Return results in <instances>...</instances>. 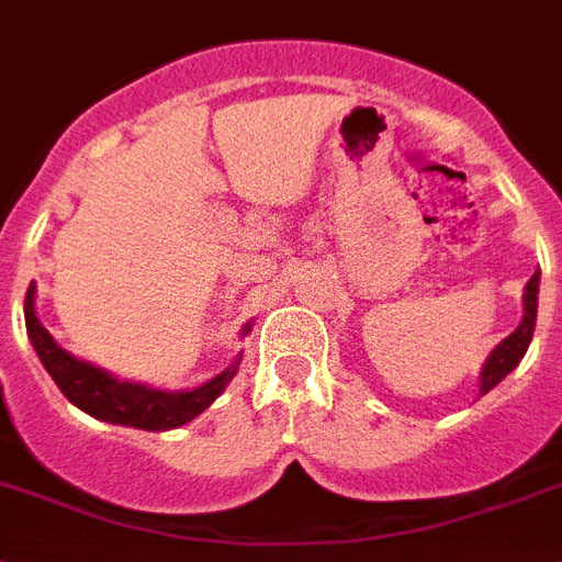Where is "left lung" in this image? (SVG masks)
Segmentation results:
<instances>
[{"instance_id":"left-lung-1","label":"left lung","mask_w":562,"mask_h":562,"mask_svg":"<svg viewBox=\"0 0 562 562\" xmlns=\"http://www.w3.org/2000/svg\"><path fill=\"white\" fill-rule=\"evenodd\" d=\"M537 291H540V271H535L529 282H526V294H522V319L520 325L514 328V334H508L485 360L483 371H480V394H488L494 385L503 380L506 374H512L520 360L529 351L531 334H535L537 323Z\"/></svg>"}]
</instances>
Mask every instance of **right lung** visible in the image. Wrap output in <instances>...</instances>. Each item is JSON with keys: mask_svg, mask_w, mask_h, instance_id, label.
I'll return each instance as SVG.
<instances>
[{"mask_svg": "<svg viewBox=\"0 0 562 562\" xmlns=\"http://www.w3.org/2000/svg\"><path fill=\"white\" fill-rule=\"evenodd\" d=\"M33 300H36V289L31 282V289L25 294V328L33 351L40 353L45 371L54 376L59 391L77 408H82L85 414H91L97 419L113 423V426H134L143 428V431H168V428L186 426L223 394L225 385L231 383V376L237 374L239 360H243V353H239L223 374L211 376L209 383L188 391H159L148 389L143 383L116 380L108 371L97 369L91 362L77 360L63 346H56V339L50 337L48 328L36 317ZM248 331H251V323L243 328V337Z\"/></svg>", "mask_w": 562, "mask_h": 562, "instance_id": "add662e5", "label": "right lung"}]
</instances>
